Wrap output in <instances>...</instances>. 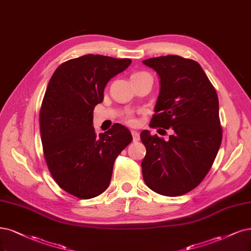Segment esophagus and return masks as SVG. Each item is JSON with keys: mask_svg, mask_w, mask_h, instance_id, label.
I'll list each match as a JSON object with an SVG mask.
<instances>
[{"mask_svg": "<svg viewBox=\"0 0 251 251\" xmlns=\"http://www.w3.org/2000/svg\"><path fill=\"white\" fill-rule=\"evenodd\" d=\"M131 133H132V136H133V140H134V142H137V141H139V139H140V136H139V133H138L137 131H132Z\"/></svg>", "mask_w": 251, "mask_h": 251, "instance_id": "esophagus-1", "label": "esophagus"}]
</instances>
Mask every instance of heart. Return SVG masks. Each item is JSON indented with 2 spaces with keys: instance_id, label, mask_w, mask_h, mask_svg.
Here are the masks:
<instances>
[{
  "instance_id": "1",
  "label": "heart",
  "mask_w": 251,
  "mask_h": 251,
  "mask_svg": "<svg viewBox=\"0 0 251 251\" xmlns=\"http://www.w3.org/2000/svg\"><path fill=\"white\" fill-rule=\"evenodd\" d=\"M149 75V74L144 73V72H138V73L133 74L132 76H139V75ZM125 122L128 125H134L135 124V118H134L133 113H131V112H127L126 116H125Z\"/></svg>"
}]
</instances>
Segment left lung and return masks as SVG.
I'll list each match as a JSON object with an SVG mask.
<instances>
[{"instance_id": "obj_1", "label": "left lung", "mask_w": 251, "mask_h": 251, "mask_svg": "<svg viewBox=\"0 0 251 251\" xmlns=\"http://www.w3.org/2000/svg\"><path fill=\"white\" fill-rule=\"evenodd\" d=\"M143 63L160 76L151 126L174 132L169 140L146 129L140 134L146 149L143 179L155 193L183 195L201 183L219 151L222 127L217 93L194 60L168 55Z\"/></svg>"}]
</instances>
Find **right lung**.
<instances>
[{
  "instance_id": "add662e5",
  "label": "right lung",
  "mask_w": 251,
  "mask_h": 251,
  "mask_svg": "<svg viewBox=\"0 0 251 251\" xmlns=\"http://www.w3.org/2000/svg\"><path fill=\"white\" fill-rule=\"evenodd\" d=\"M131 63L127 58L84 55L62 63L48 84L39 112L43 154L58 186L81 200L105 191L115 159L133 140L119 124L99 136L92 126L107 83Z\"/></svg>"
}]
</instances>
